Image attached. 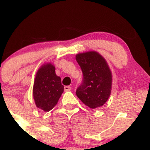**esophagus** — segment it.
<instances>
[{
    "label": "esophagus",
    "instance_id": "34e87169",
    "mask_svg": "<svg viewBox=\"0 0 150 150\" xmlns=\"http://www.w3.org/2000/svg\"><path fill=\"white\" fill-rule=\"evenodd\" d=\"M72 89L71 87H70V86H65L64 87V90L65 92H69Z\"/></svg>",
    "mask_w": 150,
    "mask_h": 150
}]
</instances>
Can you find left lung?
<instances>
[{
  "mask_svg": "<svg viewBox=\"0 0 150 150\" xmlns=\"http://www.w3.org/2000/svg\"><path fill=\"white\" fill-rule=\"evenodd\" d=\"M75 59L83 73V82L76 91L77 97L92 109L102 106L112 87V73L106 59L95 51L77 53Z\"/></svg>",
  "mask_w": 150,
  "mask_h": 150,
  "instance_id": "1",
  "label": "left lung"
}]
</instances>
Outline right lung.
I'll return each instance as SVG.
<instances>
[{"label":"right lung","mask_w":150,"mask_h":150,"mask_svg":"<svg viewBox=\"0 0 150 150\" xmlns=\"http://www.w3.org/2000/svg\"><path fill=\"white\" fill-rule=\"evenodd\" d=\"M54 65L45 63L41 65L35 75L33 98L36 106L48 112L56 106L64 91L61 79L56 74Z\"/></svg>","instance_id":"right-lung-1"}]
</instances>
